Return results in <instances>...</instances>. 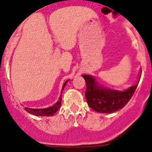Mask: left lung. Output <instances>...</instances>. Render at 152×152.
<instances>
[{
	"label": "left lung",
	"instance_id": "left-lung-1",
	"mask_svg": "<svg viewBox=\"0 0 152 152\" xmlns=\"http://www.w3.org/2000/svg\"><path fill=\"white\" fill-rule=\"evenodd\" d=\"M141 75L142 72L140 77ZM83 77L87 86L85 96L88 105L96 112L102 113H111L123 108L134 94L140 80L139 77L138 83L128 90L118 91L102 88L91 75H83Z\"/></svg>",
	"mask_w": 152,
	"mask_h": 152
}]
</instances>
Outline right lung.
<instances>
[{
  "label": "right lung",
  "instance_id": "add662e5",
  "mask_svg": "<svg viewBox=\"0 0 152 152\" xmlns=\"http://www.w3.org/2000/svg\"><path fill=\"white\" fill-rule=\"evenodd\" d=\"M68 80H66L64 84H63L62 89H61V95H60V97L58 99L57 102L55 103L54 105L52 106V107H48V108L45 109H31V108H27L26 107L25 110L27 111L29 113L33 114V115H36V116H53L58 110V109L60 108L61 105V94H62V91L64 90V87L66 85V84L68 83Z\"/></svg>",
  "mask_w": 152,
  "mask_h": 152
}]
</instances>
